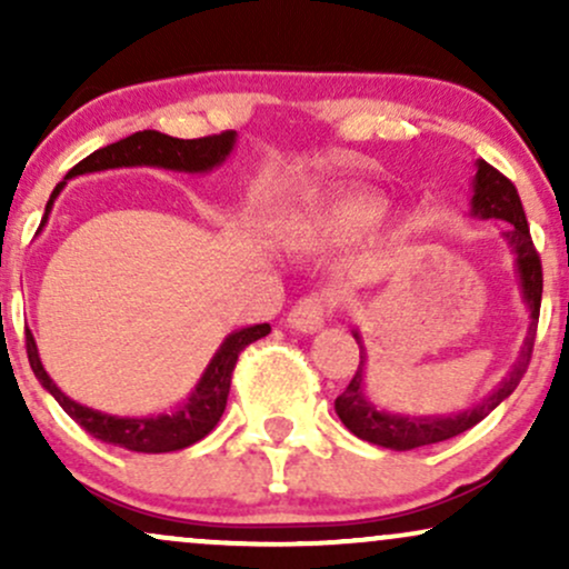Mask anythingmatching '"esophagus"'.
Listing matches in <instances>:
<instances>
[{
	"label": "esophagus",
	"mask_w": 569,
	"mask_h": 569,
	"mask_svg": "<svg viewBox=\"0 0 569 569\" xmlns=\"http://www.w3.org/2000/svg\"><path fill=\"white\" fill-rule=\"evenodd\" d=\"M329 312L331 299L326 293H310V297H302L291 307L289 326L297 331H305V335H312V331H318L326 323Z\"/></svg>",
	"instance_id": "1"
}]
</instances>
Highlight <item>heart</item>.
Instances as JSON below:
<instances>
[{
  "label": "heart",
  "instance_id": "heart-1",
  "mask_svg": "<svg viewBox=\"0 0 569 569\" xmlns=\"http://www.w3.org/2000/svg\"><path fill=\"white\" fill-rule=\"evenodd\" d=\"M385 213V200L375 192H345L310 217L291 221L289 234L297 243H345L369 232Z\"/></svg>",
  "mask_w": 569,
  "mask_h": 569
}]
</instances>
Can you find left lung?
<instances>
[{
  "label": "left lung",
  "mask_w": 569,
  "mask_h": 569,
  "mask_svg": "<svg viewBox=\"0 0 569 569\" xmlns=\"http://www.w3.org/2000/svg\"><path fill=\"white\" fill-rule=\"evenodd\" d=\"M471 213L479 219H500L508 221V230L502 232L506 243L511 246L516 259V272H519L521 297H525L527 307H530V331H527L525 348L519 352V361L508 371V377L498 388L489 393L485 401L476 403L473 409L455 411V415H439V417H415V415H390V411L377 409L363 393V377H367V348H363L361 335L352 331L358 348H361V363H358L356 375L345 393L335 401V409L339 420L350 433L358 439L377 443V447L396 449V452H407V449L428 447V443H439L455 436L466 433L468 428L479 426L481 420L506 401L513 393L516 385L521 382L527 367L532 358L535 331H538V316H540V297H543V267H540V257L535 251L530 227H527L525 208H521L519 192L500 171L485 160L476 162V179H473V198H471Z\"/></svg>",
  "instance_id": "1"
}]
</instances>
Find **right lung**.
Masks as SVG:
<instances>
[{
  "instance_id": "right-lung-1",
  "label": "right lung",
  "mask_w": 569,
  "mask_h": 569,
  "mask_svg": "<svg viewBox=\"0 0 569 569\" xmlns=\"http://www.w3.org/2000/svg\"><path fill=\"white\" fill-rule=\"evenodd\" d=\"M234 136H238L234 130H224V133L202 136V139H173V136L158 133V130H139V133L128 136V139H120L109 143V147L96 149L93 154H88L82 162H77V166L67 173V179L53 189L48 206H44L42 224L48 221L50 211H53V202L58 194H61L63 184H67L69 179H74V176L136 166L166 168V171L184 173H206L227 160V154H230L234 147ZM267 335H270V323H257L248 326V329L232 331V335L221 342V348L217 350V356L211 358L208 369L202 371L200 382L194 385L192 396L187 398L184 407L154 417H114L71 401L69 396H63L61 390H58V385L50 380V375L44 371L42 361H39L34 335H31L29 329H26V352H29L31 371H34L37 380L42 382V388L48 390V393L61 403L71 420L88 430L93 439L130 449V452L160 455L192 447L194 441L206 439V436L217 428L219 417L224 415L232 371L234 363H238L240 350H246L248 345Z\"/></svg>"
}]
</instances>
